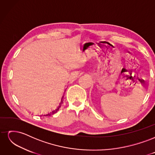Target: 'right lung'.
<instances>
[{"label": "right lung", "mask_w": 155, "mask_h": 155, "mask_svg": "<svg viewBox=\"0 0 155 155\" xmlns=\"http://www.w3.org/2000/svg\"><path fill=\"white\" fill-rule=\"evenodd\" d=\"M61 107V106H59L55 110H53L52 112H48V113L46 114H44V116H50L51 114H54V113H55V112H58V110L59 109V107Z\"/></svg>", "instance_id": "right-lung-1"}]
</instances>
